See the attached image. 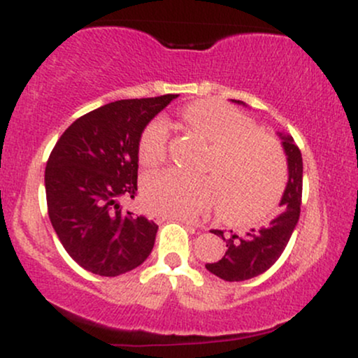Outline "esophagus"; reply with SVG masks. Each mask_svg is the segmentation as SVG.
Instances as JSON below:
<instances>
[{
  "instance_id": "obj_1",
  "label": "esophagus",
  "mask_w": 358,
  "mask_h": 358,
  "mask_svg": "<svg viewBox=\"0 0 358 358\" xmlns=\"http://www.w3.org/2000/svg\"><path fill=\"white\" fill-rule=\"evenodd\" d=\"M171 219L182 222V224H187L188 227H193V229H199V227H200L199 224H195V222H193L192 219H187V217H171Z\"/></svg>"
}]
</instances>
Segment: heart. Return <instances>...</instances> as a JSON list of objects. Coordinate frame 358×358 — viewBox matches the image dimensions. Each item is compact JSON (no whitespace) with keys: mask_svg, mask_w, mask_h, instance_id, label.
<instances>
[{"mask_svg":"<svg viewBox=\"0 0 358 358\" xmlns=\"http://www.w3.org/2000/svg\"><path fill=\"white\" fill-rule=\"evenodd\" d=\"M183 121L210 143L202 175L163 170L146 176L143 199L162 217H195L219 195V210L229 220H254L273 207L285 182V156L273 138L256 129L248 116L217 101L185 108ZM168 151V126L156 117L143 129L139 162L155 166Z\"/></svg>","mask_w":358,"mask_h":358,"instance_id":"obj_1","label":"heart"}]
</instances>
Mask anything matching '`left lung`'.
<instances>
[{
	"mask_svg": "<svg viewBox=\"0 0 358 358\" xmlns=\"http://www.w3.org/2000/svg\"><path fill=\"white\" fill-rule=\"evenodd\" d=\"M242 104L241 101H234ZM282 148L287 156V187L281 199V213L269 225L261 229H250L239 236L231 231L224 236L222 231H212L225 241V254L217 262L205 264L212 274L224 281H245L266 273L278 261L289 242L291 234L296 227L301 207L303 192V159L301 151L294 145L291 136H281Z\"/></svg>",
	"mask_w": 358,
	"mask_h": 358,
	"instance_id": "8db88e82",
	"label": "left lung"
}]
</instances>
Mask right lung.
Here are the masks:
<instances>
[{
    "instance_id": "obj_1",
    "label": "right lung",
    "mask_w": 358,
    "mask_h": 358,
    "mask_svg": "<svg viewBox=\"0 0 358 358\" xmlns=\"http://www.w3.org/2000/svg\"><path fill=\"white\" fill-rule=\"evenodd\" d=\"M175 97L122 99L90 110L64 131L48 156V217L69 256L89 273L119 276L153 249L158 225L122 212L117 200L134 199L139 136Z\"/></svg>"
}]
</instances>
